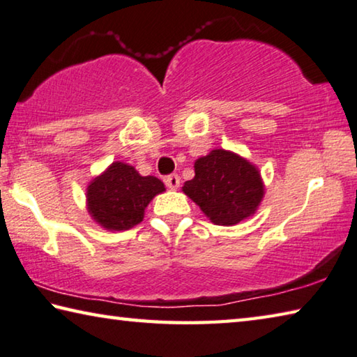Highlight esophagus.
<instances>
[{
  "mask_svg": "<svg viewBox=\"0 0 357 357\" xmlns=\"http://www.w3.org/2000/svg\"><path fill=\"white\" fill-rule=\"evenodd\" d=\"M165 183H166L167 188H171V190H177L178 186H180V177H178L177 174H171V175H167V177L165 178Z\"/></svg>",
  "mask_w": 357,
  "mask_h": 357,
  "instance_id": "34e87169",
  "label": "esophagus"
}]
</instances>
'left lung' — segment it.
Segmentation results:
<instances>
[{
  "label": "left lung",
  "mask_w": 357,
  "mask_h": 357,
  "mask_svg": "<svg viewBox=\"0 0 357 357\" xmlns=\"http://www.w3.org/2000/svg\"><path fill=\"white\" fill-rule=\"evenodd\" d=\"M195 178L183 192L216 226H235L252 216L265 188L259 169L246 158L224 149L211 150L195 162Z\"/></svg>",
  "instance_id": "obj_1"
}]
</instances>
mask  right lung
I'll use <instances>...</instances> for the list:
<instances>
[{"instance_id":"1","label":"right lung","mask_w":357,"mask_h":357,"mask_svg":"<svg viewBox=\"0 0 357 357\" xmlns=\"http://www.w3.org/2000/svg\"><path fill=\"white\" fill-rule=\"evenodd\" d=\"M165 190L160 178L142 177L133 166L114 161L87 186V210L106 230H128L142 221L150 201Z\"/></svg>"}]
</instances>
